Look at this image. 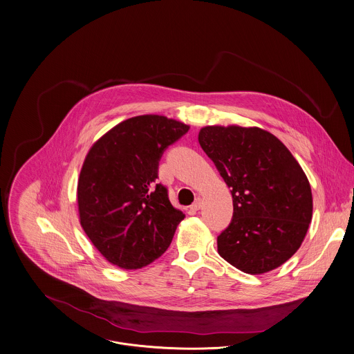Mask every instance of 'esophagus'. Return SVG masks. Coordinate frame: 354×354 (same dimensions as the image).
<instances>
[{"label":"esophagus","mask_w":354,"mask_h":354,"mask_svg":"<svg viewBox=\"0 0 354 354\" xmlns=\"http://www.w3.org/2000/svg\"><path fill=\"white\" fill-rule=\"evenodd\" d=\"M202 203H203V202H202V199H201V198H196V202L190 206V209H192L193 212H196V210H199V209L202 207Z\"/></svg>","instance_id":"esophagus-1"}]
</instances>
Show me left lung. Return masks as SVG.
I'll return each instance as SVG.
<instances>
[{"mask_svg": "<svg viewBox=\"0 0 354 354\" xmlns=\"http://www.w3.org/2000/svg\"><path fill=\"white\" fill-rule=\"evenodd\" d=\"M198 141L234 201L232 223L217 237L220 257L247 274L283 265L313 220L311 186L297 160L257 126H205Z\"/></svg>", "mask_w": 354, "mask_h": 354, "instance_id": "left-lung-1", "label": "left lung"}]
</instances>
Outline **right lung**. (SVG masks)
Here are the masks:
<instances>
[{
    "mask_svg": "<svg viewBox=\"0 0 354 354\" xmlns=\"http://www.w3.org/2000/svg\"><path fill=\"white\" fill-rule=\"evenodd\" d=\"M190 126L138 115L110 129L89 148L77 182L80 224L97 251L126 270L160 258L186 217L156 185L164 149Z\"/></svg>",
    "mask_w": 354,
    "mask_h": 354,
    "instance_id": "right-lung-1",
    "label": "right lung"
}]
</instances>
